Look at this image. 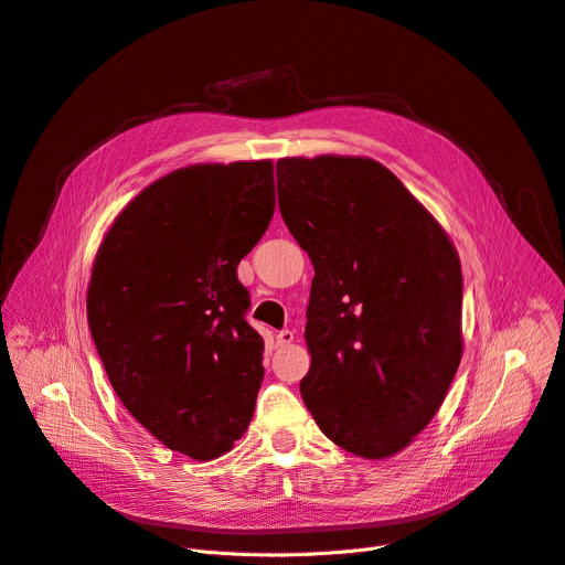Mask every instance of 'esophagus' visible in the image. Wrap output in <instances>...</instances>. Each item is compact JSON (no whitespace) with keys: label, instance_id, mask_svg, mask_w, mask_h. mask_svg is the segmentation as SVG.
<instances>
[{"label":"esophagus","instance_id":"1","mask_svg":"<svg viewBox=\"0 0 565 565\" xmlns=\"http://www.w3.org/2000/svg\"><path fill=\"white\" fill-rule=\"evenodd\" d=\"M294 341V332L291 330H280L278 334H276V343L278 345H289Z\"/></svg>","mask_w":565,"mask_h":565}]
</instances>
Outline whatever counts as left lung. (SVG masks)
Masks as SVG:
<instances>
[{
	"instance_id": "1",
	"label": "left lung",
	"mask_w": 565,
	"mask_h": 565,
	"mask_svg": "<svg viewBox=\"0 0 565 565\" xmlns=\"http://www.w3.org/2000/svg\"><path fill=\"white\" fill-rule=\"evenodd\" d=\"M278 205L315 278L300 396L364 459L405 450L463 353L461 263L444 226L373 158H280Z\"/></svg>"
}]
</instances>
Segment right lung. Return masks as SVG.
I'll use <instances>...</instances> for the list:
<instances>
[{
	"mask_svg": "<svg viewBox=\"0 0 565 565\" xmlns=\"http://www.w3.org/2000/svg\"><path fill=\"white\" fill-rule=\"evenodd\" d=\"M276 205L274 162H201L147 185L106 231L88 323L124 407L169 450L226 455L265 377L239 259Z\"/></svg>",
	"mask_w": 565,
	"mask_h": 565,
	"instance_id": "obj_1",
	"label": "right lung"
}]
</instances>
